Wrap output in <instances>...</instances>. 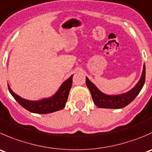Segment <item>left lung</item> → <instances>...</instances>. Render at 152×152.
I'll return each instance as SVG.
<instances>
[{
  "mask_svg": "<svg viewBox=\"0 0 152 152\" xmlns=\"http://www.w3.org/2000/svg\"><path fill=\"white\" fill-rule=\"evenodd\" d=\"M145 80V65L143 64L142 75L137 83V85L132 89L126 93L116 95H107L104 94L97 88V87L86 77V85L91 92L94 102L97 107L100 108H123L129 104H130L137 96L139 94L143 87Z\"/></svg>",
  "mask_w": 152,
  "mask_h": 152,
  "instance_id": "left-lung-1",
  "label": "left lung"
}]
</instances>
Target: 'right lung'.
<instances>
[{"mask_svg":"<svg viewBox=\"0 0 152 152\" xmlns=\"http://www.w3.org/2000/svg\"><path fill=\"white\" fill-rule=\"evenodd\" d=\"M73 76H70L61 85L58 91L48 98L42 99L39 100H29L20 97L12 91L8 85L9 91L15 98V99L23 107L32 113H49L57 110H61L65 107V104L68 98L69 92L71 88L73 82Z\"/></svg>","mask_w":152,"mask_h":152,"instance_id":"right-lung-1","label":"right lung"}]
</instances>
